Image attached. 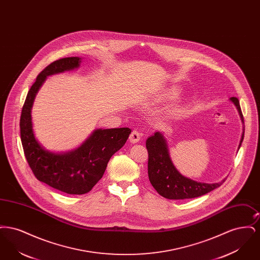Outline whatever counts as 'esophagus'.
Segmentation results:
<instances>
[{"instance_id": "1", "label": "esophagus", "mask_w": 260, "mask_h": 260, "mask_svg": "<svg viewBox=\"0 0 260 260\" xmlns=\"http://www.w3.org/2000/svg\"><path fill=\"white\" fill-rule=\"evenodd\" d=\"M140 137H141V134H140L139 132L133 131L132 134H131V136H129V141H131L132 143H136V142H138V141L140 140Z\"/></svg>"}]
</instances>
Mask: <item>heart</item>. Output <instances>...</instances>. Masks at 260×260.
Instances as JSON below:
<instances>
[{
  "label": "heart",
  "instance_id": "obj_1",
  "mask_svg": "<svg viewBox=\"0 0 260 260\" xmlns=\"http://www.w3.org/2000/svg\"><path fill=\"white\" fill-rule=\"evenodd\" d=\"M179 95V91L176 87H168L166 88L162 92H161V95H160V99L162 100H173V99H176Z\"/></svg>",
  "mask_w": 260,
  "mask_h": 260
}]
</instances>
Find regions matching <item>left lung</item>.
<instances>
[{"mask_svg":"<svg viewBox=\"0 0 260 260\" xmlns=\"http://www.w3.org/2000/svg\"><path fill=\"white\" fill-rule=\"evenodd\" d=\"M230 100L235 104L244 123L239 100L236 98H231ZM244 134L243 132L239 148L242 145ZM146 148L148 150L149 180L155 190L164 198L171 200L196 198L214 190L225 181L223 179L218 183H204L182 175L174 167L170 157L167 140L160 132L149 136L146 140Z\"/></svg>","mask_w":260,"mask_h":260,"instance_id":"8db88e82","label":"left lung"}]
</instances>
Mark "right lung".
I'll list each match as a JSON object with an SVG mask.
<instances>
[{"mask_svg":"<svg viewBox=\"0 0 260 260\" xmlns=\"http://www.w3.org/2000/svg\"><path fill=\"white\" fill-rule=\"evenodd\" d=\"M80 63V57H65L51 62L38 75L27 93L19 124L25 157L38 180L71 195L86 194L92 189L110 158L124 146L132 133L128 127L95 129L80 147L66 153L50 152L38 142L31 116L38 90L48 76L73 70Z\"/></svg>","mask_w":260,"mask_h":260,"instance_id":"1","label":"right lung"}]
</instances>
